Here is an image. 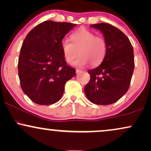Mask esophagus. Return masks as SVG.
<instances>
[{
    "instance_id": "34e87169",
    "label": "esophagus",
    "mask_w": 151,
    "mask_h": 151,
    "mask_svg": "<svg viewBox=\"0 0 151 151\" xmlns=\"http://www.w3.org/2000/svg\"><path fill=\"white\" fill-rule=\"evenodd\" d=\"M76 72H77V73H79V72H82V70L77 69V70H76Z\"/></svg>"
}]
</instances>
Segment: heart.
Masks as SVG:
<instances>
[{
  "label": "heart",
  "instance_id": "obj_1",
  "mask_svg": "<svg viewBox=\"0 0 151 151\" xmlns=\"http://www.w3.org/2000/svg\"><path fill=\"white\" fill-rule=\"evenodd\" d=\"M72 42L68 39L61 41V49L65 60L71 64L78 56H80L74 63L75 65L83 67L91 63V66L100 65L105 58L107 45L105 40L100 36H95L93 32L80 28L72 34Z\"/></svg>",
  "mask_w": 151,
  "mask_h": 151
}]
</instances>
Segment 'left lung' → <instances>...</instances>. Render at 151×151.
<instances>
[{
	"label": "left lung",
	"mask_w": 151,
	"mask_h": 151,
	"mask_svg": "<svg viewBox=\"0 0 151 151\" xmlns=\"http://www.w3.org/2000/svg\"><path fill=\"white\" fill-rule=\"evenodd\" d=\"M103 33L107 51L102 63L90 70L84 92L91 102L108 105L117 102L127 90L134 68L132 45L121 30L107 23L91 25Z\"/></svg>",
	"instance_id": "1"
}]
</instances>
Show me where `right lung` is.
Listing matches in <instances>:
<instances>
[{
    "label": "right lung",
    "mask_w": 151,
    "mask_h": 151,
    "mask_svg": "<svg viewBox=\"0 0 151 151\" xmlns=\"http://www.w3.org/2000/svg\"><path fill=\"white\" fill-rule=\"evenodd\" d=\"M76 25L45 21L25 38L18 62L19 77L22 91L36 104L58 102L65 83L75 75L76 70L67 65L60 43Z\"/></svg>",
    "instance_id": "obj_1"
}]
</instances>
